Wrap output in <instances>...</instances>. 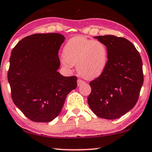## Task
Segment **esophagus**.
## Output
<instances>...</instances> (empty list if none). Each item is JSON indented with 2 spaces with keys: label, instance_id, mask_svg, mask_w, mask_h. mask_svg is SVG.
Segmentation results:
<instances>
[{
  "label": "esophagus",
  "instance_id": "obj_1",
  "mask_svg": "<svg viewBox=\"0 0 152 152\" xmlns=\"http://www.w3.org/2000/svg\"><path fill=\"white\" fill-rule=\"evenodd\" d=\"M84 83H85V82H84V81L80 80V79H79V80H77V85L78 86H81L82 84H83Z\"/></svg>",
  "mask_w": 152,
  "mask_h": 152
}]
</instances>
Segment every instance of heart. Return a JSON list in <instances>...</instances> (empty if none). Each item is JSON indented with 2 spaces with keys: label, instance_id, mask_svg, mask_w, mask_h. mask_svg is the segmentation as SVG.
Masks as SVG:
<instances>
[{
  "label": "heart",
  "instance_id": "heart-1",
  "mask_svg": "<svg viewBox=\"0 0 152 152\" xmlns=\"http://www.w3.org/2000/svg\"><path fill=\"white\" fill-rule=\"evenodd\" d=\"M63 57L64 64L77 65L81 76L93 80L99 77L105 70L107 62V49L100 41L74 37L64 46Z\"/></svg>",
  "mask_w": 152,
  "mask_h": 152
}]
</instances>
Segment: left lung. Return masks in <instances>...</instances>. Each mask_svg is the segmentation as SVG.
Instances as JSON below:
<instances>
[{
  "label": "left lung",
  "mask_w": 152,
  "mask_h": 152,
  "mask_svg": "<svg viewBox=\"0 0 152 152\" xmlns=\"http://www.w3.org/2000/svg\"><path fill=\"white\" fill-rule=\"evenodd\" d=\"M107 49V62L102 73L91 81L88 104L96 115L116 119L135 105L143 84L142 62L135 47L124 37H95Z\"/></svg>",
  "instance_id": "left-lung-1"
}]
</instances>
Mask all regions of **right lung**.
Returning a JSON list of instances; mask_svg holds the SVG:
<instances>
[{
	"instance_id": "right-lung-1",
	"label": "right lung",
	"mask_w": 152,
	"mask_h": 152,
	"mask_svg": "<svg viewBox=\"0 0 152 152\" xmlns=\"http://www.w3.org/2000/svg\"><path fill=\"white\" fill-rule=\"evenodd\" d=\"M65 37L37 33L23 38L11 52L7 74L15 105L35 122H50L61 111L66 96L77 87V77H64L58 53Z\"/></svg>"
}]
</instances>
